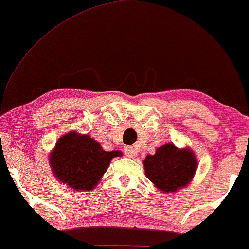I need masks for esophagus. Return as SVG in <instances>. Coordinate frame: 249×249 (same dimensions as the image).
Instances as JSON below:
<instances>
[{
	"instance_id": "esophagus-1",
	"label": "esophagus",
	"mask_w": 249,
	"mask_h": 249,
	"mask_svg": "<svg viewBox=\"0 0 249 249\" xmlns=\"http://www.w3.org/2000/svg\"><path fill=\"white\" fill-rule=\"evenodd\" d=\"M124 154L128 156V158H132L135 154V149L132 146H124Z\"/></svg>"
}]
</instances>
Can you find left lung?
I'll return each mask as SVG.
<instances>
[{"label":"left lung","instance_id":"obj_1","mask_svg":"<svg viewBox=\"0 0 249 249\" xmlns=\"http://www.w3.org/2000/svg\"><path fill=\"white\" fill-rule=\"evenodd\" d=\"M146 177L164 193L182 188L193 179L197 169L195 155L189 149L166 144L147 155L144 161Z\"/></svg>","mask_w":249,"mask_h":249}]
</instances>
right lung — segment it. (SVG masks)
I'll return each mask as SVG.
<instances>
[{"label":"right lung","mask_w":249,"mask_h":249,"mask_svg":"<svg viewBox=\"0 0 249 249\" xmlns=\"http://www.w3.org/2000/svg\"><path fill=\"white\" fill-rule=\"evenodd\" d=\"M121 152H107L88 135L68 132L57 141L50 156L51 166L60 181L76 190H93L111 160Z\"/></svg>","instance_id":"right-lung-1"}]
</instances>
